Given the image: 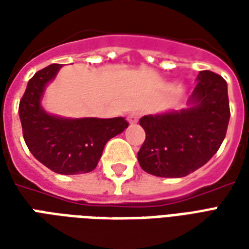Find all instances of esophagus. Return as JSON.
Segmentation results:
<instances>
[{"label":"esophagus","mask_w":249,"mask_h":249,"mask_svg":"<svg viewBox=\"0 0 249 249\" xmlns=\"http://www.w3.org/2000/svg\"><path fill=\"white\" fill-rule=\"evenodd\" d=\"M139 119H140V114L139 113H130L128 114V123L132 125H135L139 123Z\"/></svg>","instance_id":"obj_1"}]
</instances>
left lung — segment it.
<instances>
[{"mask_svg":"<svg viewBox=\"0 0 249 249\" xmlns=\"http://www.w3.org/2000/svg\"><path fill=\"white\" fill-rule=\"evenodd\" d=\"M230 116L225 80L201 71L187 108L140 119L146 135L137 153L140 167L159 178H184L195 172L219 151Z\"/></svg>","mask_w":249,"mask_h":249,"instance_id":"1","label":"left lung"}]
</instances>
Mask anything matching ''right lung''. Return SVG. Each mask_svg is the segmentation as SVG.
<instances>
[{
	"label": "right lung",
	"instance_id": "1",
	"mask_svg": "<svg viewBox=\"0 0 249 249\" xmlns=\"http://www.w3.org/2000/svg\"><path fill=\"white\" fill-rule=\"evenodd\" d=\"M61 64H52L32 77L19 101V120L26 146L45 167L60 175L92 172L104 146L128 128L124 117L71 119L48 113L41 101Z\"/></svg>",
	"mask_w": 249,
	"mask_h": 249
}]
</instances>
